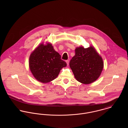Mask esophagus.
<instances>
[{
  "label": "esophagus",
  "mask_w": 128,
  "mask_h": 128,
  "mask_svg": "<svg viewBox=\"0 0 128 128\" xmlns=\"http://www.w3.org/2000/svg\"><path fill=\"white\" fill-rule=\"evenodd\" d=\"M66 62L67 64V65H68L69 64V60H66Z\"/></svg>",
  "instance_id": "esophagus-1"
}]
</instances>
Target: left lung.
Masks as SVG:
<instances>
[{
	"mask_svg": "<svg viewBox=\"0 0 128 128\" xmlns=\"http://www.w3.org/2000/svg\"><path fill=\"white\" fill-rule=\"evenodd\" d=\"M75 55L70 62V66L76 79L85 84H90L100 76L104 62L93 47L76 48Z\"/></svg>",
	"mask_w": 128,
	"mask_h": 128,
	"instance_id": "obj_1",
	"label": "left lung"
}]
</instances>
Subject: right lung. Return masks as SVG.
<instances>
[{"mask_svg": "<svg viewBox=\"0 0 128 128\" xmlns=\"http://www.w3.org/2000/svg\"><path fill=\"white\" fill-rule=\"evenodd\" d=\"M66 65L61 59V56L49 43L38 46L31 54L29 60L32 73L38 81L45 83L56 78L61 69Z\"/></svg>", "mask_w": 128, "mask_h": 128, "instance_id": "add662e5", "label": "right lung"}]
</instances>
